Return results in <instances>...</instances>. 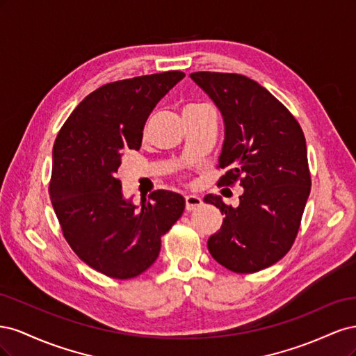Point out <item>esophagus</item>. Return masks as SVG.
<instances>
[{
    "instance_id": "esophagus-1",
    "label": "esophagus",
    "mask_w": 356,
    "mask_h": 356,
    "mask_svg": "<svg viewBox=\"0 0 356 356\" xmlns=\"http://www.w3.org/2000/svg\"><path fill=\"white\" fill-rule=\"evenodd\" d=\"M203 204L202 199L196 195H188L186 196V209L187 211H196Z\"/></svg>"
}]
</instances>
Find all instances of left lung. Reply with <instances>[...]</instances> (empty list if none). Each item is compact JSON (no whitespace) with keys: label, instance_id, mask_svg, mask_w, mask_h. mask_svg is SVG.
I'll return each mask as SVG.
<instances>
[{"label":"left lung","instance_id":"1","mask_svg":"<svg viewBox=\"0 0 356 356\" xmlns=\"http://www.w3.org/2000/svg\"><path fill=\"white\" fill-rule=\"evenodd\" d=\"M191 80L221 113L224 143L218 181L243 187L236 208L207 195L224 213L208 241L211 255L236 273H254L289 251L310 195L306 139L285 106L261 84L241 74L193 72Z\"/></svg>","mask_w":356,"mask_h":356}]
</instances>
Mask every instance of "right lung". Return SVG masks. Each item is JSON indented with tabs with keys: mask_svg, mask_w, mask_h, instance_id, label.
I'll return each instance as SVG.
<instances>
[{
	"mask_svg": "<svg viewBox=\"0 0 356 356\" xmlns=\"http://www.w3.org/2000/svg\"><path fill=\"white\" fill-rule=\"evenodd\" d=\"M184 77L168 71L102 86L77 105L53 145L50 199L63 236L86 264L110 277L145 272L160 238L184 212L186 199L168 190L135 204L115 178L123 156L141 147L148 115Z\"/></svg>",
	"mask_w": 356,
	"mask_h": 356,
	"instance_id": "1",
	"label": "right lung"
}]
</instances>
